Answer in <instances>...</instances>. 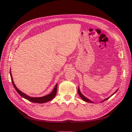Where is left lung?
Here are the masks:
<instances>
[{"label":"left lung","instance_id":"1","mask_svg":"<svg viewBox=\"0 0 132 132\" xmlns=\"http://www.w3.org/2000/svg\"><path fill=\"white\" fill-rule=\"evenodd\" d=\"M78 94H79V96H80L81 97V98L84 101H86V102H90V103H93V102H92V101H91L90 100H89L88 98H86L85 96H84V95H82V94L80 93V90H79V89H78ZM116 92H115V93H116ZM109 98H106L105 100H104V101H106V100H108V99H109ZM103 101L102 102H103V101Z\"/></svg>","mask_w":132,"mask_h":132}]
</instances>
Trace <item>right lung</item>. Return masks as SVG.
I'll use <instances>...</instances> for the list:
<instances>
[{
    "label": "right lung",
    "instance_id": "right-lung-1",
    "mask_svg": "<svg viewBox=\"0 0 132 132\" xmlns=\"http://www.w3.org/2000/svg\"><path fill=\"white\" fill-rule=\"evenodd\" d=\"M10 76H11V81H12V84H13V85L14 87V88L15 89L16 91L18 94L22 96V97L25 98L26 99H27V100H29L31 102H35V103H45L49 101H51V100H52L54 97L57 94V84L55 86L54 88L53 89V91L52 92V93L46 96H43L41 97H31L29 96H27V95H26L25 94L23 93L22 92H21V91H20L17 87L16 86H15V84L13 81V77H12V75L11 73V71H10Z\"/></svg>",
    "mask_w": 132,
    "mask_h": 132
}]
</instances>
